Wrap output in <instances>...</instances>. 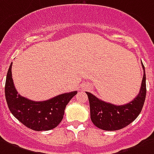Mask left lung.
<instances>
[{"label": "left lung", "mask_w": 154, "mask_h": 154, "mask_svg": "<svg viewBox=\"0 0 154 154\" xmlns=\"http://www.w3.org/2000/svg\"><path fill=\"white\" fill-rule=\"evenodd\" d=\"M143 80L139 94L130 103L124 105H115L98 99L94 94L88 95L91 119L95 126L104 131H118L128 126L136 119L144 106L146 96V76L144 66Z\"/></svg>", "instance_id": "obj_1"}]
</instances>
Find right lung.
<instances>
[{
  "label": "right lung",
  "mask_w": 154,
  "mask_h": 154,
  "mask_svg": "<svg viewBox=\"0 0 154 154\" xmlns=\"http://www.w3.org/2000/svg\"><path fill=\"white\" fill-rule=\"evenodd\" d=\"M12 63L6 75L5 100L11 113L28 128L41 131L54 129L61 122L64 110L77 91L59 94L45 101H32L18 93L12 78Z\"/></svg>",
  "instance_id": "right-lung-1"
}]
</instances>
